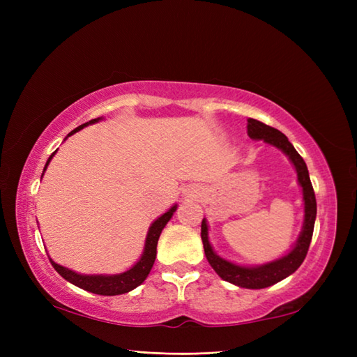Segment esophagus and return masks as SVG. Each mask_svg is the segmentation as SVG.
Here are the masks:
<instances>
[{"label": "esophagus", "instance_id": "esophagus-1", "mask_svg": "<svg viewBox=\"0 0 357 357\" xmlns=\"http://www.w3.org/2000/svg\"><path fill=\"white\" fill-rule=\"evenodd\" d=\"M183 195L185 198H198V196L202 195V188L199 185H188L187 188H184Z\"/></svg>", "mask_w": 357, "mask_h": 357}]
</instances>
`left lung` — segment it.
Returning <instances> with one entry per match:
<instances>
[{
    "instance_id": "left-lung-1",
    "label": "left lung",
    "mask_w": 357,
    "mask_h": 357,
    "mask_svg": "<svg viewBox=\"0 0 357 357\" xmlns=\"http://www.w3.org/2000/svg\"><path fill=\"white\" fill-rule=\"evenodd\" d=\"M247 133L255 141H264L268 146L279 149L290 159L296 173H298V183L302 188V201H304V224H302L299 238L287 255L278 257L275 261L259 265H238L219 256L210 244L208 224L206 218L202 219L201 224V238L207 261L211 265V268L218 273L219 278H222L227 282L234 284L241 288L259 290V288L275 285L279 280L293 275L301 267V264L304 262L310 242H312L316 221V196L312 181H310L305 161L301 158V155L293 147V144L288 141L282 132L261 123V121L248 118Z\"/></svg>"
}]
</instances>
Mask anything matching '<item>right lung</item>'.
<instances>
[{"label": "right lung", "instance_id": "add662e5", "mask_svg": "<svg viewBox=\"0 0 357 357\" xmlns=\"http://www.w3.org/2000/svg\"><path fill=\"white\" fill-rule=\"evenodd\" d=\"M101 119L102 118H96V119L89 121V123H86V124L77 127L75 130H72L69 135L66 136V139L69 138V136H72L73 133L82 130V128L90 126V124L100 123ZM55 153L56 151H53L50 158L47 159V162H45V165H44L43 174H44L45 169H47V165L50 164L52 158L55 156ZM176 208H178V204H174V206H172L169 210L165 211V213H162L158 219H155L153 222H151V225L149 227L146 242H144V250H142L141 257L133 264V267H130L123 273H118V275H81V273H77L70 268L63 267V265L56 264L52 259V257H49V259L53 265V268H55L59 275H61L66 280H69L70 284L82 288V290L95 293V294H102V296H116V294L128 293V291H132L133 288L141 285L144 280H146V278L149 276V273H150L151 267H153L155 259H156L158 239H159V236H161V231L164 230L167 222L170 221L173 213L176 211Z\"/></svg>", "mask_w": 357, "mask_h": 357}]
</instances>
